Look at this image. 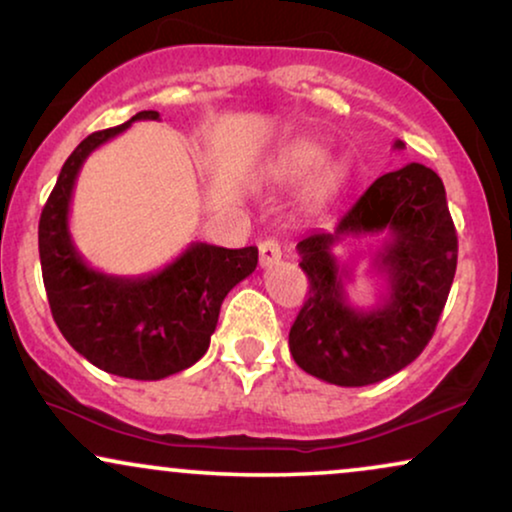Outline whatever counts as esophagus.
Returning <instances> with one entry per match:
<instances>
[{
	"label": "esophagus",
	"instance_id": "obj_1",
	"mask_svg": "<svg viewBox=\"0 0 512 512\" xmlns=\"http://www.w3.org/2000/svg\"><path fill=\"white\" fill-rule=\"evenodd\" d=\"M258 254H261L263 268H270V265L279 263V258H282V247H279L277 240H265L258 244Z\"/></svg>",
	"mask_w": 512,
	"mask_h": 512
}]
</instances>
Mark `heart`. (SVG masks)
Returning a JSON list of instances; mask_svg holds the SVG:
<instances>
[{"label": "heart", "mask_w": 512, "mask_h": 512, "mask_svg": "<svg viewBox=\"0 0 512 512\" xmlns=\"http://www.w3.org/2000/svg\"><path fill=\"white\" fill-rule=\"evenodd\" d=\"M326 149L321 144H314L310 139H296L277 151V156L270 160V174L279 181H303L310 173L305 191L312 200H328L340 191V186L347 179L345 160H327Z\"/></svg>", "instance_id": "1"}]
</instances>
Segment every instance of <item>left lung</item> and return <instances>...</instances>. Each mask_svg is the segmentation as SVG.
Returning a JSON list of instances; mask_svg holds the SVG:
<instances>
[{"instance_id": "1", "label": "left lung", "mask_w": 512, "mask_h": 512, "mask_svg": "<svg viewBox=\"0 0 512 512\" xmlns=\"http://www.w3.org/2000/svg\"><path fill=\"white\" fill-rule=\"evenodd\" d=\"M394 149H403L398 139ZM387 232L376 267L388 293L373 311L348 303V271L332 256L347 236ZM310 279L305 305L289 333L293 361L338 387H366L410 366L429 345L457 270V230L445 186L431 167L410 163L382 174L331 233L298 242Z\"/></svg>"}]
</instances>
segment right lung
Segmentation results:
<instances>
[{
  "mask_svg": "<svg viewBox=\"0 0 512 512\" xmlns=\"http://www.w3.org/2000/svg\"><path fill=\"white\" fill-rule=\"evenodd\" d=\"M158 118V111H139L128 123L83 139L62 165L39 219L41 275L60 333L93 366L130 380H163L202 359L223 298L258 265L256 247L193 242L153 275L114 277L90 268L76 251L69 205L81 165L135 121Z\"/></svg>",
  "mask_w": 512,
  "mask_h": 512,
  "instance_id": "obj_1",
  "label": "right lung"
}]
</instances>
